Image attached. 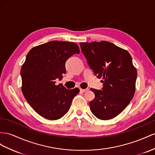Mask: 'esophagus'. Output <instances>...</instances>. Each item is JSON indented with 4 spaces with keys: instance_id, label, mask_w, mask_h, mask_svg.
I'll list each match as a JSON object with an SVG mask.
<instances>
[{
    "instance_id": "esophagus-1",
    "label": "esophagus",
    "mask_w": 155,
    "mask_h": 155,
    "mask_svg": "<svg viewBox=\"0 0 155 155\" xmlns=\"http://www.w3.org/2000/svg\"><path fill=\"white\" fill-rule=\"evenodd\" d=\"M88 88H86V89H81L80 90H81V92H87V91H88Z\"/></svg>"
}]
</instances>
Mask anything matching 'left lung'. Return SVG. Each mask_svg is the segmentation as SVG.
I'll return each mask as SVG.
<instances>
[{
    "mask_svg": "<svg viewBox=\"0 0 155 155\" xmlns=\"http://www.w3.org/2000/svg\"><path fill=\"white\" fill-rule=\"evenodd\" d=\"M82 54L94 74L103 78L102 90L91 88L95 98L91 111L97 118L109 120L122 113L135 94L137 70L128 51L107 41L80 42Z\"/></svg>",
    "mask_w": 155,
    "mask_h": 155,
    "instance_id": "left-lung-1",
    "label": "left lung"
}]
</instances>
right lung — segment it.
I'll list each match as a JSON object with an SVG mask.
<instances>
[{
  "label": "right lung",
  "instance_id": "right-lung-1",
  "mask_svg": "<svg viewBox=\"0 0 155 155\" xmlns=\"http://www.w3.org/2000/svg\"><path fill=\"white\" fill-rule=\"evenodd\" d=\"M79 53L76 43L53 41L34 47L27 54L20 72L21 90L27 101L39 115L54 120L68 112L80 90L55 85V80L62 79L65 74L67 59Z\"/></svg>",
  "mask_w": 155,
  "mask_h": 155
}]
</instances>
